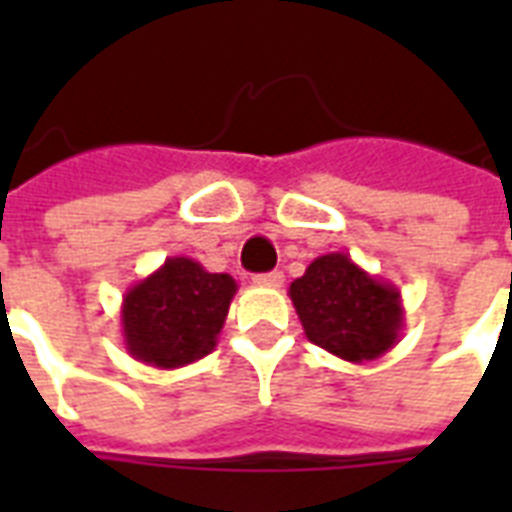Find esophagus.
I'll return each mask as SVG.
<instances>
[{"label": "esophagus", "instance_id": "34e87169", "mask_svg": "<svg viewBox=\"0 0 512 512\" xmlns=\"http://www.w3.org/2000/svg\"><path fill=\"white\" fill-rule=\"evenodd\" d=\"M252 281H255L257 287H281V284H284V273L281 271L257 273V276H252Z\"/></svg>", "mask_w": 512, "mask_h": 512}]
</instances>
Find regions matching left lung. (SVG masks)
Returning <instances> with one entry per match:
<instances>
[{
  "label": "left lung",
  "mask_w": 512,
  "mask_h": 512,
  "mask_svg": "<svg viewBox=\"0 0 512 512\" xmlns=\"http://www.w3.org/2000/svg\"><path fill=\"white\" fill-rule=\"evenodd\" d=\"M289 297L305 337L342 361H374L401 340L404 305L398 287L366 273L345 252L316 257L289 284Z\"/></svg>",
  "instance_id": "obj_1"
}]
</instances>
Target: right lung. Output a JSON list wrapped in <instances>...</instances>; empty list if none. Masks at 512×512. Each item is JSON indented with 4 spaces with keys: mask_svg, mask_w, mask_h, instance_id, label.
I'll return each mask as SVG.
<instances>
[{
    "mask_svg": "<svg viewBox=\"0 0 512 512\" xmlns=\"http://www.w3.org/2000/svg\"><path fill=\"white\" fill-rule=\"evenodd\" d=\"M236 289L228 273H209L191 257H167L124 295V348L156 369L199 361L215 350Z\"/></svg>",
    "mask_w": 512,
    "mask_h": 512,
    "instance_id": "obj_1",
    "label": "right lung"
}]
</instances>
